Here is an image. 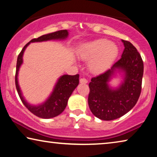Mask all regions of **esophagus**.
Returning <instances> with one entry per match:
<instances>
[{"instance_id":"esophagus-1","label":"esophagus","mask_w":157,"mask_h":157,"mask_svg":"<svg viewBox=\"0 0 157 157\" xmlns=\"http://www.w3.org/2000/svg\"><path fill=\"white\" fill-rule=\"evenodd\" d=\"M79 82L81 84H86L88 82V80L85 78H81L79 79Z\"/></svg>"}]
</instances>
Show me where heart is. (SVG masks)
I'll return each mask as SVG.
<instances>
[{
    "instance_id": "1",
    "label": "heart",
    "mask_w": 157,
    "mask_h": 157,
    "mask_svg": "<svg viewBox=\"0 0 157 157\" xmlns=\"http://www.w3.org/2000/svg\"><path fill=\"white\" fill-rule=\"evenodd\" d=\"M118 54L117 45L106 39H98L84 44L78 52L82 60L89 61L88 68L94 74L101 73L108 69Z\"/></svg>"
}]
</instances>
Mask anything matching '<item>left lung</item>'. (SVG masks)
Masks as SVG:
<instances>
[{
	"instance_id": "8db88e82",
	"label": "left lung",
	"mask_w": 157,
	"mask_h": 157,
	"mask_svg": "<svg viewBox=\"0 0 157 157\" xmlns=\"http://www.w3.org/2000/svg\"><path fill=\"white\" fill-rule=\"evenodd\" d=\"M121 41L124 49L121 59L110 69L91 78L89 84V108L101 120H113L124 115L135 106L140 95L143 59L130 42ZM117 71L123 73V82L118 88H112L108 83Z\"/></svg>"
}]
</instances>
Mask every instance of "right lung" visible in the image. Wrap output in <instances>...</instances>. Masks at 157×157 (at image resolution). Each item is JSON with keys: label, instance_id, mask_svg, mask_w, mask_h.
<instances>
[{"label": "right lung", "instance_id": "right-lung-1", "mask_svg": "<svg viewBox=\"0 0 157 157\" xmlns=\"http://www.w3.org/2000/svg\"><path fill=\"white\" fill-rule=\"evenodd\" d=\"M68 31L67 30H61V31L54 32V33L43 35L38 38L32 39L24 47L17 57L15 75V84L17 92H18L19 98L26 108L31 113L38 117L43 119L55 117L65 110L68 98L79 84V74H77L75 75H63L61 76L57 80L50 96L44 103L38 105H31L24 98L18 82V73L21 64L23 63L24 52L31 43L48 41L52 40H64L68 38Z\"/></svg>", "mask_w": 157, "mask_h": 157}]
</instances>
